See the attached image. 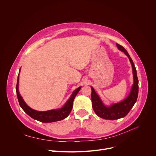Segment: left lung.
<instances>
[{
	"mask_svg": "<svg viewBox=\"0 0 156 156\" xmlns=\"http://www.w3.org/2000/svg\"><path fill=\"white\" fill-rule=\"evenodd\" d=\"M116 46L119 51L123 52L128 57L132 65L133 83L129 95L119 102L112 104L109 106L105 105L93 87H91L92 107L94 112L101 118L109 120H115L126 116L136 102L138 94V80L133 62L127 51L122 46L116 43Z\"/></svg>",
	"mask_w": 156,
	"mask_h": 156,
	"instance_id": "1",
	"label": "left lung"
}]
</instances>
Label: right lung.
<instances>
[{"mask_svg": "<svg viewBox=\"0 0 156 156\" xmlns=\"http://www.w3.org/2000/svg\"><path fill=\"white\" fill-rule=\"evenodd\" d=\"M20 70L21 68L20 69L16 87V94L21 107L29 116H30L33 119L41 121L42 122H52L55 121H61L66 118L69 115L73 108L74 99L77 94L78 93V92L81 89L82 87H79L78 88H77L73 92L70 98L67 100V101L62 107L48 111H37L30 108L26 103V102L24 101L23 97L21 96L19 92V76Z\"/></svg>", "mask_w": 156, "mask_h": 156, "instance_id": "obj_1", "label": "right lung"}]
</instances>
